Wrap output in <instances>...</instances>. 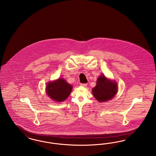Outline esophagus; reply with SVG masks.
<instances>
[{"mask_svg": "<svg viewBox=\"0 0 156 156\" xmlns=\"http://www.w3.org/2000/svg\"><path fill=\"white\" fill-rule=\"evenodd\" d=\"M87 83H81V86L82 87H87Z\"/></svg>", "mask_w": 156, "mask_h": 156, "instance_id": "34e87169", "label": "esophagus"}]
</instances>
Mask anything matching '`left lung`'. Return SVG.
<instances>
[{"mask_svg": "<svg viewBox=\"0 0 156 156\" xmlns=\"http://www.w3.org/2000/svg\"><path fill=\"white\" fill-rule=\"evenodd\" d=\"M118 89L116 82L108 79L104 75H101L97 80V85L92 89V93L98 101L104 102L115 97Z\"/></svg>", "mask_w": 156, "mask_h": 156, "instance_id": "obj_1", "label": "left lung"}]
</instances>
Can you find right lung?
<instances>
[{"label":"right lung","instance_id":"add662e5","mask_svg":"<svg viewBox=\"0 0 156 156\" xmlns=\"http://www.w3.org/2000/svg\"><path fill=\"white\" fill-rule=\"evenodd\" d=\"M73 87L65 80L58 78L53 82H50L46 87V93L53 101L62 102L71 94Z\"/></svg>","mask_w":156,"mask_h":156}]
</instances>
